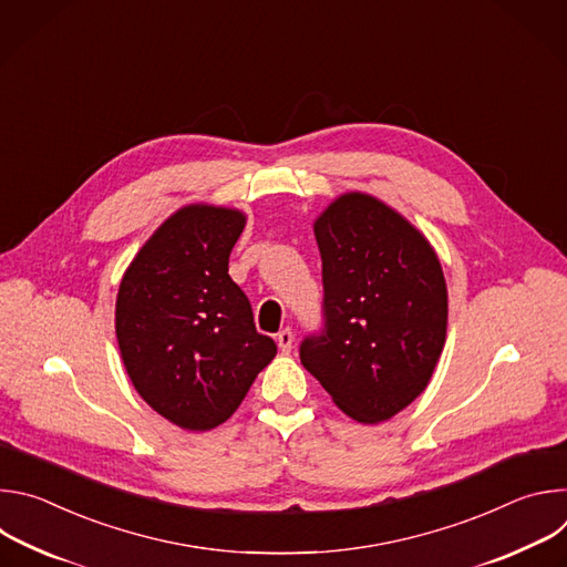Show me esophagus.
I'll return each instance as SVG.
<instances>
[{"instance_id":"esophagus-1","label":"esophagus","mask_w":567,"mask_h":567,"mask_svg":"<svg viewBox=\"0 0 567 567\" xmlns=\"http://www.w3.org/2000/svg\"><path fill=\"white\" fill-rule=\"evenodd\" d=\"M276 341H278V348H280L282 352H291V348H293V332H291L289 328H285L282 332H278Z\"/></svg>"}]
</instances>
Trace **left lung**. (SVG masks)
Wrapping results in <instances>:
<instances>
[{
  "label": "left lung",
  "mask_w": 567,
  "mask_h": 567,
  "mask_svg": "<svg viewBox=\"0 0 567 567\" xmlns=\"http://www.w3.org/2000/svg\"><path fill=\"white\" fill-rule=\"evenodd\" d=\"M313 235L326 330L302 341L300 361L348 417L385 422L426 390L444 350L440 258L422 230L368 193L337 197Z\"/></svg>",
  "instance_id": "8db88e82"
}]
</instances>
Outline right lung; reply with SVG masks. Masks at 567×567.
Returning <instances> with one entry per match:
<instances>
[{
  "label": "right lung",
  "instance_id": "right-lung-1",
  "mask_svg": "<svg viewBox=\"0 0 567 567\" xmlns=\"http://www.w3.org/2000/svg\"><path fill=\"white\" fill-rule=\"evenodd\" d=\"M237 208L188 204L161 224L123 274L116 341L141 399L184 431L224 424L276 357L228 276L245 230Z\"/></svg>",
  "mask_w": 567,
  "mask_h": 567
}]
</instances>
